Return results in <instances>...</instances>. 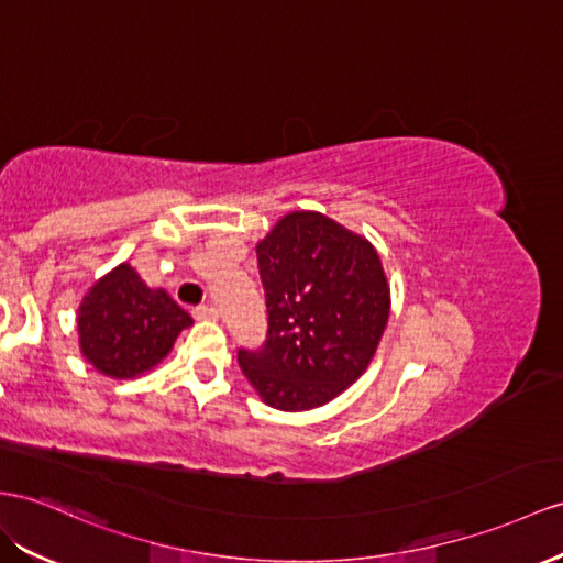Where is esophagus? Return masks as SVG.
<instances>
[{"label":"esophagus","mask_w":563,"mask_h":563,"mask_svg":"<svg viewBox=\"0 0 563 563\" xmlns=\"http://www.w3.org/2000/svg\"><path fill=\"white\" fill-rule=\"evenodd\" d=\"M192 316H195L197 321H219V309L211 307V305L195 307V309H192Z\"/></svg>","instance_id":"esophagus-1"}]
</instances>
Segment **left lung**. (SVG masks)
<instances>
[{"label":"left lung","mask_w":563,"mask_h":563,"mask_svg":"<svg viewBox=\"0 0 563 563\" xmlns=\"http://www.w3.org/2000/svg\"><path fill=\"white\" fill-rule=\"evenodd\" d=\"M268 333L238 364L268 407H321L362 376L390 316L378 252L328 216L295 211L256 244Z\"/></svg>","instance_id":"left-lung-1"}]
</instances>
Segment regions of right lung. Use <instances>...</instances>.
Masks as SVG:
<instances>
[{"mask_svg": "<svg viewBox=\"0 0 563 563\" xmlns=\"http://www.w3.org/2000/svg\"><path fill=\"white\" fill-rule=\"evenodd\" d=\"M187 325H192L190 313L164 290H150L131 266L121 264L82 301L80 350L104 376L133 378L162 362Z\"/></svg>", "mask_w": 563, "mask_h": 563, "instance_id": "obj_1", "label": "right lung"}]
</instances>
